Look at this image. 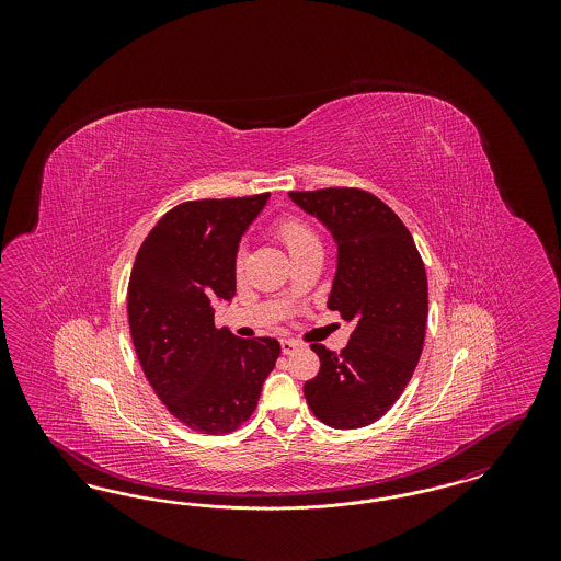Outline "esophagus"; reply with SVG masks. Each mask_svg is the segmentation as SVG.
<instances>
[{
	"label": "esophagus",
	"instance_id": "obj_1",
	"mask_svg": "<svg viewBox=\"0 0 561 561\" xmlns=\"http://www.w3.org/2000/svg\"><path fill=\"white\" fill-rule=\"evenodd\" d=\"M282 351L286 353V355H290V353H294L296 348L300 347V343H296V341H293V339H282Z\"/></svg>",
	"mask_w": 561,
	"mask_h": 561
}]
</instances>
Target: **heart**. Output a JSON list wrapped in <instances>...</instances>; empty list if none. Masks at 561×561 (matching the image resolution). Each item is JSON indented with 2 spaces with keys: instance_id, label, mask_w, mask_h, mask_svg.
<instances>
[{
  "instance_id": "1",
  "label": "heart",
  "mask_w": 561,
  "mask_h": 561,
  "mask_svg": "<svg viewBox=\"0 0 561 561\" xmlns=\"http://www.w3.org/2000/svg\"><path fill=\"white\" fill-rule=\"evenodd\" d=\"M275 231H277V238L284 241V245L288 248L290 254H296V252L307 250V248H318V245H320L318 238L313 236V231H311L305 222H300V220H296V218L282 220ZM241 265H243V259L240 256L238 271H241Z\"/></svg>"
}]
</instances>
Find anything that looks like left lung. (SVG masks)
Returning a JSON list of instances; mask_svg holds the SVG:
<instances>
[{"label": "left lung", "mask_w": 561, "mask_h": 561, "mask_svg": "<svg viewBox=\"0 0 561 561\" xmlns=\"http://www.w3.org/2000/svg\"><path fill=\"white\" fill-rule=\"evenodd\" d=\"M336 243L328 307L355 325L341 353L313 345L320 373L302 391L334 428L373 425L398 401L421 359L427 273L400 216L362 188L288 193Z\"/></svg>", "instance_id": "1"}]
</instances>
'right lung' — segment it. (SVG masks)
I'll return each instance as SVG.
<instances>
[{"label": "right lung", "mask_w": 561, "mask_h": 561, "mask_svg": "<svg viewBox=\"0 0 561 561\" xmlns=\"http://www.w3.org/2000/svg\"><path fill=\"white\" fill-rule=\"evenodd\" d=\"M268 193L187 202L142 241L128 284V320L142 373L174 419L227 433L254 412L279 357L275 339H238L214 325L236 296L240 241Z\"/></svg>", "instance_id": "right-lung-1"}]
</instances>
